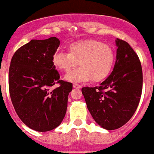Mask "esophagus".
<instances>
[{"label": "esophagus", "instance_id": "esophagus-1", "mask_svg": "<svg viewBox=\"0 0 154 154\" xmlns=\"http://www.w3.org/2000/svg\"><path fill=\"white\" fill-rule=\"evenodd\" d=\"M73 88L76 89H80L82 88V85H79L78 84H73Z\"/></svg>", "mask_w": 154, "mask_h": 154}]
</instances>
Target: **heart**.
<instances>
[{
  "label": "heart",
  "instance_id": "obj_1",
  "mask_svg": "<svg viewBox=\"0 0 154 154\" xmlns=\"http://www.w3.org/2000/svg\"><path fill=\"white\" fill-rule=\"evenodd\" d=\"M115 54L109 45L97 40L72 43L68 53L57 52L53 57V64L60 70L69 72L79 64V69L66 75L71 82H99L107 77L113 66Z\"/></svg>",
  "mask_w": 154,
  "mask_h": 154
}]
</instances>
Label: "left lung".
Returning a JSON list of instances; mask_svg holds the SVG:
<instances>
[{"instance_id":"8db88e82","label":"left lung","mask_w":154,"mask_h":154,"mask_svg":"<svg viewBox=\"0 0 154 154\" xmlns=\"http://www.w3.org/2000/svg\"><path fill=\"white\" fill-rule=\"evenodd\" d=\"M116 58L111 74L99 87L82 89L88 109L104 129H118L137 109L142 90L141 62L128 42L117 38Z\"/></svg>"}]
</instances>
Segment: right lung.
Instances as JSON below:
<instances>
[{"mask_svg":"<svg viewBox=\"0 0 154 154\" xmlns=\"http://www.w3.org/2000/svg\"><path fill=\"white\" fill-rule=\"evenodd\" d=\"M60 44L57 38L31 40L12 56L9 89L15 112L34 131L46 132L61 123L67 108L72 83L60 80L53 57ZM59 83L58 88H51Z\"/></svg>","mask_w":154,"mask_h":154,"instance_id":"1","label":"right lung"}]
</instances>
